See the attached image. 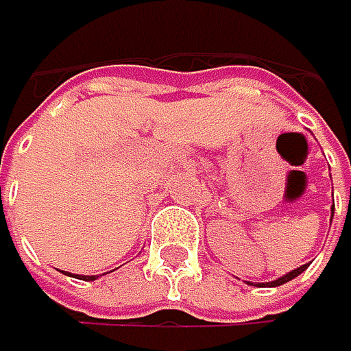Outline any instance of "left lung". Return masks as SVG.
I'll return each instance as SVG.
<instances>
[{"label":"left lung","mask_w":351,"mask_h":351,"mask_svg":"<svg viewBox=\"0 0 351 351\" xmlns=\"http://www.w3.org/2000/svg\"><path fill=\"white\" fill-rule=\"evenodd\" d=\"M332 210H334V206H332ZM308 268V264H303V266H299V268H295L292 272H288V275H283V277H279V279H275V281H268V283H257L259 288H264V286H268V288H275V286H281V283H288L290 279H295V277H299L303 270ZM250 286H255V283H250Z\"/></svg>","instance_id":"obj_1"}]
</instances>
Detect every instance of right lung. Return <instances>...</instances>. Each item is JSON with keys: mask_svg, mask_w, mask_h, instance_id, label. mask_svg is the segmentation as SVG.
<instances>
[{"mask_svg": "<svg viewBox=\"0 0 351 351\" xmlns=\"http://www.w3.org/2000/svg\"><path fill=\"white\" fill-rule=\"evenodd\" d=\"M83 279H90V281H94V279H96V277H83Z\"/></svg>", "mask_w": 351, "mask_h": 351, "instance_id": "add662e5", "label": "right lung"}]
</instances>
